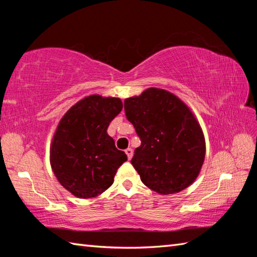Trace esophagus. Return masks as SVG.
<instances>
[{"mask_svg": "<svg viewBox=\"0 0 257 257\" xmlns=\"http://www.w3.org/2000/svg\"><path fill=\"white\" fill-rule=\"evenodd\" d=\"M125 155H127V157H128V159L130 160L133 158V155H134V151H133V149L132 148H128V149H125Z\"/></svg>", "mask_w": 257, "mask_h": 257, "instance_id": "1", "label": "esophagus"}]
</instances>
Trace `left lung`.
<instances>
[{"instance_id": "obj_1", "label": "left lung", "mask_w": 257, "mask_h": 257, "mask_svg": "<svg viewBox=\"0 0 257 257\" xmlns=\"http://www.w3.org/2000/svg\"><path fill=\"white\" fill-rule=\"evenodd\" d=\"M124 113L141 141L132 165L143 183L160 194L188 188L203 165L205 141L187 105L167 90L149 88L124 100Z\"/></svg>"}]
</instances>
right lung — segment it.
I'll use <instances>...</instances> for the list:
<instances>
[{
	"label": "right lung",
	"instance_id": "1",
	"mask_svg": "<svg viewBox=\"0 0 257 257\" xmlns=\"http://www.w3.org/2000/svg\"><path fill=\"white\" fill-rule=\"evenodd\" d=\"M121 109L119 98L92 95L74 105L59 122L52 143L51 165L59 183L75 196L89 199L101 194L127 161L107 134Z\"/></svg>",
	"mask_w": 257,
	"mask_h": 257
}]
</instances>
